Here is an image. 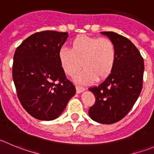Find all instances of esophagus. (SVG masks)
<instances>
[{"mask_svg": "<svg viewBox=\"0 0 154 154\" xmlns=\"http://www.w3.org/2000/svg\"><path fill=\"white\" fill-rule=\"evenodd\" d=\"M76 90H77V93L80 94V93H81V92H83L84 91H85V88L83 87H80V86H79V85H77L76 86Z\"/></svg>", "mask_w": 154, "mask_h": 154, "instance_id": "34e87169", "label": "esophagus"}]
</instances>
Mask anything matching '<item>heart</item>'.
<instances>
[{
	"label": "heart",
	"instance_id": "1",
	"mask_svg": "<svg viewBox=\"0 0 154 154\" xmlns=\"http://www.w3.org/2000/svg\"><path fill=\"white\" fill-rule=\"evenodd\" d=\"M117 60L115 44L109 38L78 36L70 44V49L63 48L59 51V60L64 73L75 77L76 82L88 84L101 80L110 75Z\"/></svg>",
	"mask_w": 154,
	"mask_h": 154
}]
</instances>
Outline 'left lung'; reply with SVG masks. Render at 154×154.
I'll list each match as a JSON object with an SVG mask.
<instances>
[{"label": "left lung", "mask_w": 154, "mask_h": 154, "mask_svg": "<svg viewBox=\"0 0 154 154\" xmlns=\"http://www.w3.org/2000/svg\"><path fill=\"white\" fill-rule=\"evenodd\" d=\"M117 50L114 68L103 83L90 87L95 103L89 109L94 121L104 124L120 121L132 109L143 87L144 63L140 51L127 37L112 31H103Z\"/></svg>", "instance_id": "1"}]
</instances>
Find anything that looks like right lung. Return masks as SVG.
<instances>
[{"label":"right lung","instance_id":"add662e5","mask_svg":"<svg viewBox=\"0 0 154 154\" xmlns=\"http://www.w3.org/2000/svg\"><path fill=\"white\" fill-rule=\"evenodd\" d=\"M67 37V32L44 30L30 35L15 51L12 74L17 94L24 110L37 120L57 118L76 93L59 60Z\"/></svg>","mask_w":154,"mask_h":154}]
</instances>
